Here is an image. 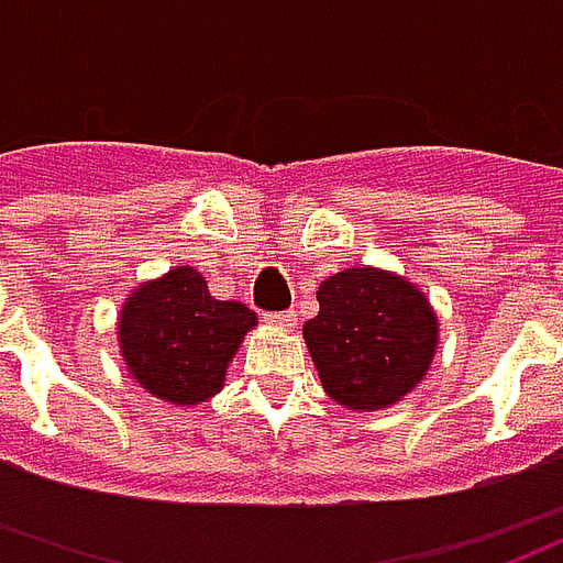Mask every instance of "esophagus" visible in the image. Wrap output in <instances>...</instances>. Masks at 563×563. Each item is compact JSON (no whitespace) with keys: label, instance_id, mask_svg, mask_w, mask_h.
<instances>
[{"label":"esophagus","instance_id":"1","mask_svg":"<svg viewBox=\"0 0 563 563\" xmlns=\"http://www.w3.org/2000/svg\"><path fill=\"white\" fill-rule=\"evenodd\" d=\"M265 322L274 325V329L280 331H292L298 325V313L295 310H280V313H265Z\"/></svg>","mask_w":563,"mask_h":563}]
</instances>
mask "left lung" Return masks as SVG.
Returning a JSON list of instances; mask_svg holds the SVG:
<instances>
[{
	"label": "left lung",
	"instance_id": "obj_1",
	"mask_svg": "<svg viewBox=\"0 0 563 563\" xmlns=\"http://www.w3.org/2000/svg\"><path fill=\"white\" fill-rule=\"evenodd\" d=\"M305 341L322 389L346 410L398 404L422 383L437 350V313L391 271L346 268L322 280Z\"/></svg>",
	"mask_w": 563,
	"mask_h": 563
}]
</instances>
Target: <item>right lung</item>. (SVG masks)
<instances>
[{"label":"right lung","instance_id":"right-lung-1","mask_svg":"<svg viewBox=\"0 0 563 563\" xmlns=\"http://www.w3.org/2000/svg\"><path fill=\"white\" fill-rule=\"evenodd\" d=\"M256 313L241 301H217L189 265L139 286L123 301L120 353L129 374L159 401L189 407L222 389L225 367Z\"/></svg>","mask_w":563,"mask_h":563}]
</instances>
